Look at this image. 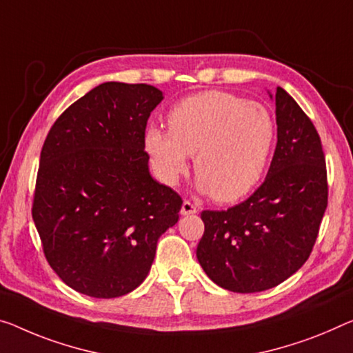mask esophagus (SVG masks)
Here are the masks:
<instances>
[{"instance_id":"esophagus-1","label":"esophagus","mask_w":353,"mask_h":353,"mask_svg":"<svg viewBox=\"0 0 353 353\" xmlns=\"http://www.w3.org/2000/svg\"><path fill=\"white\" fill-rule=\"evenodd\" d=\"M195 213H197V207H195L192 202H189V200H184L181 205V214L188 216V214H195Z\"/></svg>"}]
</instances>
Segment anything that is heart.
I'll list each match as a JSON object with an SVG mask.
<instances>
[{
	"instance_id": "b5f03b06",
	"label": "heart",
	"mask_w": 353,
	"mask_h": 353,
	"mask_svg": "<svg viewBox=\"0 0 353 353\" xmlns=\"http://www.w3.org/2000/svg\"><path fill=\"white\" fill-rule=\"evenodd\" d=\"M169 132L150 128L145 150L158 176L175 184L194 156L197 188L218 202H235L262 180L276 139L267 107L227 91H205L178 102Z\"/></svg>"
}]
</instances>
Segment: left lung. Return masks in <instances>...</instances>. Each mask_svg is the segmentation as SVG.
I'll return each mask as SVG.
<instances>
[{
	"label": "left lung",
	"mask_w": 353,
	"mask_h": 353,
	"mask_svg": "<svg viewBox=\"0 0 353 353\" xmlns=\"http://www.w3.org/2000/svg\"><path fill=\"white\" fill-rule=\"evenodd\" d=\"M278 143L268 175L245 202L200 214L205 232L197 259L222 289L254 294L276 287L303 267L328 205L321 137L285 90L274 94Z\"/></svg>",
	"instance_id": "1"
}]
</instances>
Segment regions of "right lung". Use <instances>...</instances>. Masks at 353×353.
Wrapping results in <instances>:
<instances>
[{
	"instance_id": "add662e5",
	"label": "right lung",
	"mask_w": 353,
	"mask_h": 353,
	"mask_svg": "<svg viewBox=\"0 0 353 353\" xmlns=\"http://www.w3.org/2000/svg\"><path fill=\"white\" fill-rule=\"evenodd\" d=\"M164 99L145 83L105 82L68 107L42 146L32 221L46 259L94 298L143 283L183 200L148 170L146 121Z\"/></svg>"
}]
</instances>
